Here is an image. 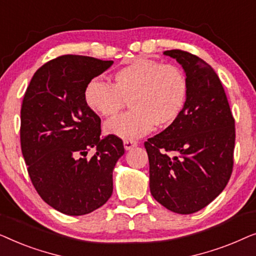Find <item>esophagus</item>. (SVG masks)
I'll return each mask as SVG.
<instances>
[{
    "label": "esophagus",
    "instance_id": "34e87169",
    "mask_svg": "<svg viewBox=\"0 0 256 256\" xmlns=\"http://www.w3.org/2000/svg\"><path fill=\"white\" fill-rule=\"evenodd\" d=\"M124 146L126 150H130L134 148V146H138V141H136V140H124Z\"/></svg>",
    "mask_w": 256,
    "mask_h": 256
}]
</instances>
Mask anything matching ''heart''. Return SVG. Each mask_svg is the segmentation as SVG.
<instances>
[{
    "label": "heart",
    "mask_w": 256,
    "mask_h": 256,
    "mask_svg": "<svg viewBox=\"0 0 256 256\" xmlns=\"http://www.w3.org/2000/svg\"><path fill=\"white\" fill-rule=\"evenodd\" d=\"M113 82L90 79L84 90V100L90 110L114 116L130 104L132 112L104 124L110 135L135 138L156 124L168 128L184 110L188 96L186 74L180 66L135 58L113 73Z\"/></svg>",
    "instance_id": "obj_1"
}]
</instances>
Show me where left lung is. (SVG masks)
Returning <instances> with one entry per match:
<instances>
[{"label":"left lung","mask_w":256,"mask_h":256,"mask_svg":"<svg viewBox=\"0 0 256 256\" xmlns=\"http://www.w3.org/2000/svg\"><path fill=\"white\" fill-rule=\"evenodd\" d=\"M164 54L184 68L188 96L177 121L144 142L150 192L170 211L190 214L214 200L228 183L236 126L222 84L208 62L183 50Z\"/></svg>","instance_id":"8db88e82"}]
</instances>
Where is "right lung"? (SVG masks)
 Returning a JSON list of instances; mask_svg holds the SVG:
<instances>
[{"mask_svg":"<svg viewBox=\"0 0 256 256\" xmlns=\"http://www.w3.org/2000/svg\"><path fill=\"white\" fill-rule=\"evenodd\" d=\"M113 60L65 54L34 73L20 108V149L42 199L68 216L93 212L110 198L120 138L101 140V120L86 106V84ZM94 146L96 154L87 158Z\"/></svg>","mask_w":256,"mask_h":256,"instance_id":"add662e5","label":"right lung"}]
</instances>
